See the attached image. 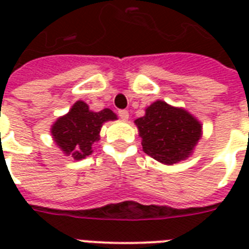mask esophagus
I'll use <instances>...</instances> for the list:
<instances>
[{
	"mask_svg": "<svg viewBox=\"0 0 249 249\" xmlns=\"http://www.w3.org/2000/svg\"><path fill=\"white\" fill-rule=\"evenodd\" d=\"M119 116H120L123 120H128L129 112L126 111V109H120V111H119Z\"/></svg>",
	"mask_w": 249,
	"mask_h": 249,
	"instance_id": "1",
	"label": "esophagus"
}]
</instances>
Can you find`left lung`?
<instances>
[{
	"label": "left lung",
	"mask_w": 249,
	"mask_h": 249,
	"mask_svg": "<svg viewBox=\"0 0 249 249\" xmlns=\"http://www.w3.org/2000/svg\"><path fill=\"white\" fill-rule=\"evenodd\" d=\"M143 151L165 165H173L194 154L203 125L187 109L156 101L144 116L134 120Z\"/></svg>",
	"instance_id": "1"
}]
</instances>
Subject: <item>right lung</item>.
Listing matches in <instances>:
<instances>
[{"instance_id": "right-lung-1", "label": "right lung", "mask_w": 249, "mask_h": 249, "mask_svg": "<svg viewBox=\"0 0 249 249\" xmlns=\"http://www.w3.org/2000/svg\"><path fill=\"white\" fill-rule=\"evenodd\" d=\"M115 120H117L116 113L109 108L94 112L85 102L77 101L66 115L56 119L50 133L64 155L83 160L91 155L94 143L99 141L103 124Z\"/></svg>"}]
</instances>
